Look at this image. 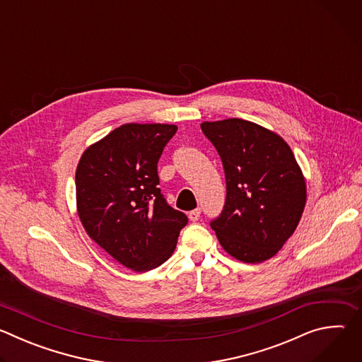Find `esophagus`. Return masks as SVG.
<instances>
[{"instance_id": "obj_1", "label": "esophagus", "mask_w": 362, "mask_h": 362, "mask_svg": "<svg viewBox=\"0 0 362 362\" xmlns=\"http://www.w3.org/2000/svg\"><path fill=\"white\" fill-rule=\"evenodd\" d=\"M200 208H197V209H194V211H190L189 212V219L192 221V222H197L199 221V218H200Z\"/></svg>"}]
</instances>
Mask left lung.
Segmentation results:
<instances>
[{"label":"left lung","mask_w":362,"mask_h":362,"mask_svg":"<svg viewBox=\"0 0 362 362\" xmlns=\"http://www.w3.org/2000/svg\"><path fill=\"white\" fill-rule=\"evenodd\" d=\"M222 159L226 199L211 228L223 249L246 264L272 257L295 232L306 186L291 147L242 119L200 124Z\"/></svg>","instance_id":"1"}]
</instances>
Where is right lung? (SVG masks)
Returning <instances> with one entry per match:
<instances>
[{"instance_id": "obj_1", "label": "right lung", "mask_w": 362, "mask_h": 362, "mask_svg": "<svg viewBox=\"0 0 362 362\" xmlns=\"http://www.w3.org/2000/svg\"><path fill=\"white\" fill-rule=\"evenodd\" d=\"M173 124H123L90 146L76 172L77 209L88 236L136 272L172 256L187 216L158 187V163Z\"/></svg>"}]
</instances>
